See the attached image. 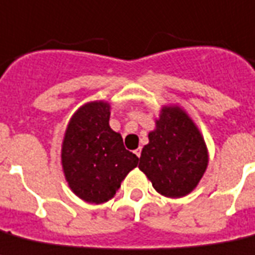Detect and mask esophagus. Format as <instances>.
Listing matches in <instances>:
<instances>
[{"label":"esophagus","instance_id":"34e87169","mask_svg":"<svg viewBox=\"0 0 255 255\" xmlns=\"http://www.w3.org/2000/svg\"><path fill=\"white\" fill-rule=\"evenodd\" d=\"M134 152H135V155H137L138 158H139V156H140V152H142V148H140V147H138L137 150H135V151H134Z\"/></svg>","mask_w":255,"mask_h":255}]
</instances>
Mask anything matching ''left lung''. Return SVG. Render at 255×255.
Returning a JSON list of instances; mask_svg holds the SVG:
<instances>
[{
    "label": "left lung",
    "mask_w": 255,
    "mask_h": 255,
    "mask_svg": "<svg viewBox=\"0 0 255 255\" xmlns=\"http://www.w3.org/2000/svg\"><path fill=\"white\" fill-rule=\"evenodd\" d=\"M208 151L192 120L178 107H164L142 148L139 170L163 196L188 195L203 178Z\"/></svg>",
    "instance_id": "left-lung-1"
}]
</instances>
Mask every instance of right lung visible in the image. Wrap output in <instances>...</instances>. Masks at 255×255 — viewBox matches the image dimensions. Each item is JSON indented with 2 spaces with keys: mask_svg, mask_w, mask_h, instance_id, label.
I'll list each match as a JSON object with an SVG mask.
<instances>
[{
  "mask_svg": "<svg viewBox=\"0 0 255 255\" xmlns=\"http://www.w3.org/2000/svg\"><path fill=\"white\" fill-rule=\"evenodd\" d=\"M111 107L85 104L71 118L62 147L64 175L75 195L101 204L115 196L138 156L124 146L121 134L109 126Z\"/></svg>",
  "mask_w": 255,
  "mask_h": 255,
  "instance_id": "add662e5",
  "label": "right lung"
}]
</instances>
